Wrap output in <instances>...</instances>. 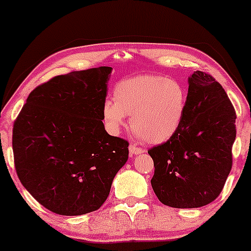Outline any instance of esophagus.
<instances>
[{
	"label": "esophagus",
	"instance_id": "esophagus-1",
	"mask_svg": "<svg viewBox=\"0 0 251 251\" xmlns=\"http://www.w3.org/2000/svg\"><path fill=\"white\" fill-rule=\"evenodd\" d=\"M128 150H129V153H131V154L143 153V152L145 151V150H144L143 148H139V146H137L135 144H129Z\"/></svg>",
	"mask_w": 251,
	"mask_h": 251
}]
</instances>
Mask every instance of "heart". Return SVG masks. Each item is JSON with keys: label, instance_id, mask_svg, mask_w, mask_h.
I'll list each match as a JSON object with an SVG mask.
<instances>
[{"label": "heart", "instance_id": "obj_1", "mask_svg": "<svg viewBox=\"0 0 251 251\" xmlns=\"http://www.w3.org/2000/svg\"><path fill=\"white\" fill-rule=\"evenodd\" d=\"M113 101L103 103V119L112 129L131 117L135 134L150 143L168 142L177 133L186 109V91L179 81L157 74L123 79L114 86Z\"/></svg>", "mask_w": 251, "mask_h": 251}]
</instances>
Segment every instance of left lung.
<instances>
[{"mask_svg":"<svg viewBox=\"0 0 251 251\" xmlns=\"http://www.w3.org/2000/svg\"><path fill=\"white\" fill-rule=\"evenodd\" d=\"M235 122V108L221 83L205 72H194L179 129L148 151L158 200L172 208L191 209L220 196L232 168Z\"/></svg>","mask_w":251,"mask_h":251,"instance_id":"obj_1","label":"left lung"}]
</instances>
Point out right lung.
Segmentation results:
<instances>
[{
  "mask_svg": "<svg viewBox=\"0 0 251 251\" xmlns=\"http://www.w3.org/2000/svg\"><path fill=\"white\" fill-rule=\"evenodd\" d=\"M112 68L74 71L30 92L14 122L16 174L51 212L79 216L107 200L128 158V142L103 127L102 107Z\"/></svg>",
  "mask_w": 251,
  "mask_h": 251,
  "instance_id": "add662e5",
  "label": "right lung"
}]
</instances>
